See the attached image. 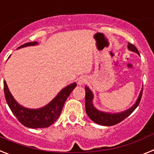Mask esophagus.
Listing matches in <instances>:
<instances>
[{
    "mask_svg": "<svg viewBox=\"0 0 154 154\" xmlns=\"http://www.w3.org/2000/svg\"><path fill=\"white\" fill-rule=\"evenodd\" d=\"M87 81V79L86 77H81L80 78L78 79V81H77V83H78V85H84L85 82Z\"/></svg>",
    "mask_w": 154,
    "mask_h": 154,
    "instance_id": "obj_1",
    "label": "esophagus"
}]
</instances>
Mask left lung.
<instances>
[{
	"instance_id": "obj_1",
	"label": "left lung",
	"mask_w": 154,
	"mask_h": 154,
	"mask_svg": "<svg viewBox=\"0 0 154 154\" xmlns=\"http://www.w3.org/2000/svg\"><path fill=\"white\" fill-rule=\"evenodd\" d=\"M128 49L140 55L138 49H136V46L133 45V44L129 43V42L128 43ZM85 92H86L85 93V109H86V112L88 117L90 118L92 121L94 122L95 123L101 125H105V126H110V125H114L119 123L120 122L123 121L125 118H127L133 113V111L137 108L140 102L142 94H143V88H142L138 98H137L134 105L131 108H129V109L123 111V112H118V113L105 112L97 109L93 105V92L91 91L90 88L87 86L85 87Z\"/></svg>"
}]
</instances>
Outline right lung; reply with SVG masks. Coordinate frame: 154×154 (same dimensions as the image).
Masks as SVG:
<instances>
[{
    "instance_id": "obj_1",
    "label": "right lung",
    "mask_w": 154,
    "mask_h": 154,
    "mask_svg": "<svg viewBox=\"0 0 154 154\" xmlns=\"http://www.w3.org/2000/svg\"><path fill=\"white\" fill-rule=\"evenodd\" d=\"M38 44V42H28L19 46L18 49ZM76 86L77 84L75 82L67 85L63 88L49 104L40 109H32L25 108L17 102L11 94L6 81H4L5 98L11 111L22 125L32 129L46 128L51 125L60 116L64 103Z\"/></svg>"
}]
</instances>
